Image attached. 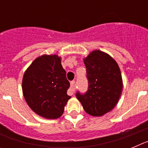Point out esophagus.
Here are the masks:
<instances>
[{
	"mask_svg": "<svg viewBox=\"0 0 148 148\" xmlns=\"http://www.w3.org/2000/svg\"><path fill=\"white\" fill-rule=\"evenodd\" d=\"M75 81H72L70 82V89L68 90V94L70 95H73L74 92H75Z\"/></svg>",
	"mask_w": 148,
	"mask_h": 148,
	"instance_id": "1",
	"label": "esophagus"
}]
</instances>
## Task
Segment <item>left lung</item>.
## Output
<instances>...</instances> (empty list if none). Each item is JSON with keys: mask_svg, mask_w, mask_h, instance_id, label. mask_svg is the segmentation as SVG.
Here are the masks:
<instances>
[{"mask_svg": "<svg viewBox=\"0 0 148 148\" xmlns=\"http://www.w3.org/2000/svg\"><path fill=\"white\" fill-rule=\"evenodd\" d=\"M84 63L87 68L88 90L76 93L84 110L92 116H102L116 107L121 95L122 77L118 64L108 53L95 49Z\"/></svg>", "mask_w": 148, "mask_h": 148, "instance_id": "8db88e82", "label": "left lung"}]
</instances>
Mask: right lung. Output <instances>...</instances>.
I'll return each mask as SVG.
<instances>
[{
    "label": "right lung",
    "mask_w": 148,
    "mask_h": 148,
    "mask_svg": "<svg viewBox=\"0 0 148 148\" xmlns=\"http://www.w3.org/2000/svg\"><path fill=\"white\" fill-rule=\"evenodd\" d=\"M70 82L58 55H43L35 58L22 80L23 97L32 111L43 118L56 119L62 116L71 96Z\"/></svg>",
    "instance_id": "obj_1"
}]
</instances>
